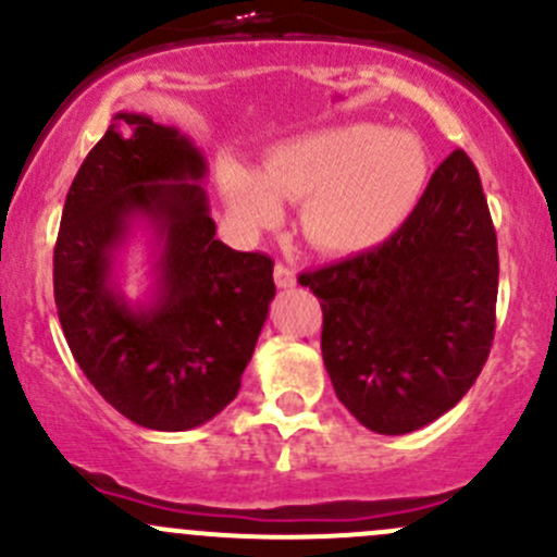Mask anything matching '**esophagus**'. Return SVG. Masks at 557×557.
Here are the masks:
<instances>
[{
	"mask_svg": "<svg viewBox=\"0 0 557 557\" xmlns=\"http://www.w3.org/2000/svg\"><path fill=\"white\" fill-rule=\"evenodd\" d=\"M274 283H277V288H294L296 272L288 263H277V267H274Z\"/></svg>",
	"mask_w": 557,
	"mask_h": 557,
	"instance_id": "esophagus-1",
	"label": "esophagus"
}]
</instances>
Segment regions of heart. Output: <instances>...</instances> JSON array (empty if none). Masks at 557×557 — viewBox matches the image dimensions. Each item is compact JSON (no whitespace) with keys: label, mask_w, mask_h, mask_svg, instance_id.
I'll use <instances>...</instances> for the list:
<instances>
[{"label":"heart","mask_w":557,"mask_h":557,"mask_svg":"<svg viewBox=\"0 0 557 557\" xmlns=\"http://www.w3.org/2000/svg\"><path fill=\"white\" fill-rule=\"evenodd\" d=\"M423 148L374 123L318 128L269 150L261 172L232 164L221 194L243 226L267 228L280 201H305L301 226L312 245L358 252L385 243L412 215L425 188Z\"/></svg>","instance_id":"1"}]
</instances>
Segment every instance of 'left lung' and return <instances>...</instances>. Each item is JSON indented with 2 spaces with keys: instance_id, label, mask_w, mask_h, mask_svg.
Segmentation results:
<instances>
[{
  "instance_id": "obj_1",
  "label": "left lung",
  "mask_w": 557,
  "mask_h": 557,
  "mask_svg": "<svg viewBox=\"0 0 557 557\" xmlns=\"http://www.w3.org/2000/svg\"><path fill=\"white\" fill-rule=\"evenodd\" d=\"M323 307L325 372L374 434H409L466 396L496 334L498 245L480 174L453 150L383 245L301 272Z\"/></svg>"
}]
</instances>
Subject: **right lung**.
I'll return each instance as SVG.
<instances>
[{"instance_id":"1","label":"right lung","mask_w":557,"mask_h":557,"mask_svg":"<svg viewBox=\"0 0 557 557\" xmlns=\"http://www.w3.org/2000/svg\"><path fill=\"white\" fill-rule=\"evenodd\" d=\"M205 159L172 126L117 112L70 185L53 250L61 329L88 383L132 423L188 431L239 393L274 299V261L215 239ZM134 216L162 239L160 294L134 311L109 283Z\"/></svg>"}]
</instances>
